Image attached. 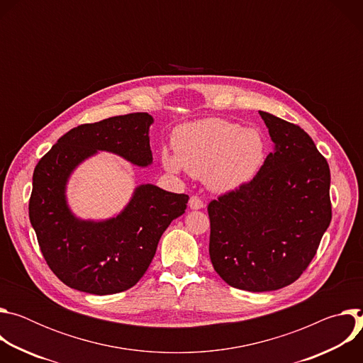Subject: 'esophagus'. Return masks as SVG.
<instances>
[{"label": "esophagus", "mask_w": 363, "mask_h": 363, "mask_svg": "<svg viewBox=\"0 0 363 363\" xmlns=\"http://www.w3.org/2000/svg\"><path fill=\"white\" fill-rule=\"evenodd\" d=\"M189 208L191 210H201V208H203V201L199 196L192 195L189 198Z\"/></svg>", "instance_id": "esophagus-1"}]
</instances>
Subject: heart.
I'll use <instances>...</instances> for the list:
<instances>
[{
  "label": "heart",
  "instance_id": "heart-1",
  "mask_svg": "<svg viewBox=\"0 0 363 363\" xmlns=\"http://www.w3.org/2000/svg\"><path fill=\"white\" fill-rule=\"evenodd\" d=\"M174 149L175 153L162 155L168 171L185 169L221 192L250 182L266 158L260 132L220 118L181 125L174 133Z\"/></svg>",
  "mask_w": 363,
  "mask_h": 363
}]
</instances>
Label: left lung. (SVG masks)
<instances>
[{
    "label": "left lung",
    "mask_w": 363,
    "mask_h": 363,
    "mask_svg": "<svg viewBox=\"0 0 363 363\" xmlns=\"http://www.w3.org/2000/svg\"><path fill=\"white\" fill-rule=\"evenodd\" d=\"M263 118L274 150L245 185L208 203L210 258L231 287L272 291L296 281L332 220L330 169L300 126Z\"/></svg>",
    "instance_id": "1"
}]
</instances>
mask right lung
<instances>
[{"mask_svg": "<svg viewBox=\"0 0 363 363\" xmlns=\"http://www.w3.org/2000/svg\"><path fill=\"white\" fill-rule=\"evenodd\" d=\"M145 112L84 123L63 135L35 165L28 216L48 267L66 286L97 296L133 287L146 273L172 220L186 210L189 196L145 184L125 210L106 221L76 218L66 201L74 168L97 150L126 161L152 164Z\"/></svg>", "mask_w": 363, "mask_h": 363, "instance_id": "1", "label": "right lung"}]
</instances>
